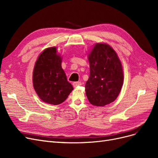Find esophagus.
<instances>
[{
	"label": "esophagus",
	"instance_id": "34e87169",
	"mask_svg": "<svg viewBox=\"0 0 158 158\" xmlns=\"http://www.w3.org/2000/svg\"><path fill=\"white\" fill-rule=\"evenodd\" d=\"M73 85L74 87H78V86H80V85H82V83H81L80 82H73Z\"/></svg>",
	"mask_w": 158,
	"mask_h": 158
}]
</instances>
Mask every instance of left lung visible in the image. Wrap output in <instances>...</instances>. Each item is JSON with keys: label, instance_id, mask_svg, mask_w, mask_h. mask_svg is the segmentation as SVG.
Wrapping results in <instances>:
<instances>
[{"label": "left lung", "instance_id": "8db88e82", "mask_svg": "<svg viewBox=\"0 0 158 158\" xmlns=\"http://www.w3.org/2000/svg\"><path fill=\"white\" fill-rule=\"evenodd\" d=\"M89 77L85 83V94L91 104L104 106L114 102L123 83L121 61L107 44H95L88 55Z\"/></svg>", "mask_w": 158, "mask_h": 158}]
</instances>
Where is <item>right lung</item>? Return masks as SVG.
<instances>
[{
  "instance_id": "1",
  "label": "right lung",
  "mask_w": 158,
  "mask_h": 158,
  "mask_svg": "<svg viewBox=\"0 0 158 158\" xmlns=\"http://www.w3.org/2000/svg\"><path fill=\"white\" fill-rule=\"evenodd\" d=\"M61 62L56 47H50L38 57L33 73V88L38 96L43 102L55 106L64 102L73 89Z\"/></svg>"
}]
</instances>
